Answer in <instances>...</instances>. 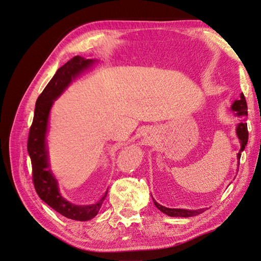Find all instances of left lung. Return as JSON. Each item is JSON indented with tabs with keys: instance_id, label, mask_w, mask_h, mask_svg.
<instances>
[{
	"instance_id": "8db88e82",
	"label": "left lung",
	"mask_w": 261,
	"mask_h": 261,
	"mask_svg": "<svg viewBox=\"0 0 261 261\" xmlns=\"http://www.w3.org/2000/svg\"><path fill=\"white\" fill-rule=\"evenodd\" d=\"M232 110L236 111L238 116H242V117H246L248 116V106H247V101L246 98H244V94L241 93L240 94V99L236 100L234 102L232 105ZM246 119L242 120V123H240L237 127V134L239 140H240L241 143V150L240 152L238 153V160L240 161V158H241V152L244 150V147H246L247 143H248V126L246 124ZM154 201V205H155L159 210L161 212H163L164 214H167L169 216H173V217H190V216H196V215H199L201 213H204L205 210L201 208V210H196V211H188V210H181V208H167V207H164L160 204H158L155 200Z\"/></svg>"
}]
</instances>
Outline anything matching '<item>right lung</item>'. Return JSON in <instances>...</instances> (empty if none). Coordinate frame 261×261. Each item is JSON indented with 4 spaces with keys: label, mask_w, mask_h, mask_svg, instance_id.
Segmentation results:
<instances>
[{
    "label": "right lung",
    "mask_w": 261,
    "mask_h": 261,
    "mask_svg": "<svg viewBox=\"0 0 261 261\" xmlns=\"http://www.w3.org/2000/svg\"><path fill=\"white\" fill-rule=\"evenodd\" d=\"M93 62L92 60H84L82 57L75 56L58 68L55 75L36 101L34 120L30 127L28 144H27L31 159V167H33V182L40 199L63 216L76 221H89L93 219L102 206L108 191L97 204L93 205L77 206L64 199L58 191L56 179L48 167L46 132L53 101L64 91L73 77L88 68Z\"/></svg>",
    "instance_id": "obj_1"
}]
</instances>
